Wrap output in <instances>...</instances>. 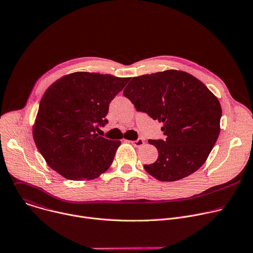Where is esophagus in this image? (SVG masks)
Instances as JSON below:
<instances>
[{
  "label": "esophagus",
  "mask_w": 253,
  "mask_h": 253,
  "mask_svg": "<svg viewBox=\"0 0 253 253\" xmlns=\"http://www.w3.org/2000/svg\"><path fill=\"white\" fill-rule=\"evenodd\" d=\"M131 143H132V145H134L135 147H141L144 145V143L145 142H144L143 139H137L135 141H131Z\"/></svg>",
  "instance_id": "esophagus-1"
}]
</instances>
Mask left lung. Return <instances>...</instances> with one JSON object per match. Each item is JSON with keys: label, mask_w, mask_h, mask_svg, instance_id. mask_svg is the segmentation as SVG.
Returning a JSON list of instances; mask_svg holds the SVG:
<instances>
[{"label": "left lung", "mask_w": 253, "mask_h": 253, "mask_svg": "<svg viewBox=\"0 0 253 253\" xmlns=\"http://www.w3.org/2000/svg\"><path fill=\"white\" fill-rule=\"evenodd\" d=\"M141 112L163 123L165 140H148L157 160L144 165L160 181H176L198 170L220 133V103L201 81L178 70L132 78L124 89Z\"/></svg>", "instance_id": "1"}]
</instances>
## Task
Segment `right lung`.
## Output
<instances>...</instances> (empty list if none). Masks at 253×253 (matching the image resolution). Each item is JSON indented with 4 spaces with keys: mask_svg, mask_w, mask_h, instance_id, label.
<instances>
[{
    "mask_svg": "<svg viewBox=\"0 0 253 253\" xmlns=\"http://www.w3.org/2000/svg\"><path fill=\"white\" fill-rule=\"evenodd\" d=\"M130 78L75 72L44 93L33 137L47 164L63 177L82 181L99 177L113 162L119 140L99 136L109 104Z\"/></svg>",
    "mask_w": 253,
    "mask_h": 253,
    "instance_id": "right-lung-1",
    "label": "right lung"
}]
</instances>
